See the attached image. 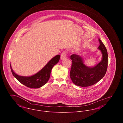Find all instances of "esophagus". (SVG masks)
I'll return each mask as SVG.
<instances>
[{"mask_svg": "<svg viewBox=\"0 0 123 123\" xmlns=\"http://www.w3.org/2000/svg\"><path fill=\"white\" fill-rule=\"evenodd\" d=\"M66 56V52L65 51H64L61 54V59H63L65 58Z\"/></svg>", "mask_w": 123, "mask_h": 123, "instance_id": "obj_1", "label": "esophagus"}]
</instances>
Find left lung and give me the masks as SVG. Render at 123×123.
<instances>
[{
  "instance_id": "1",
  "label": "left lung",
  "mask_w": 123,
  "mask_h": 123,
  "mask_svg": "<svg viewBox=\"0 0 123 123\" xmlns=\"http://www.w3.org/2000/svg\"><path fill=\"white\" fill-rule=\"evenodd\" d=\"M98 48L102 53V60L94 67L89 68L83 64L81 56L72 54L70 59L72 64L70 77L72 81L77 86L88 87L99 82L105 75L108 65V54L105 45L99 39Z\"/></svg>"
}]
</instances>
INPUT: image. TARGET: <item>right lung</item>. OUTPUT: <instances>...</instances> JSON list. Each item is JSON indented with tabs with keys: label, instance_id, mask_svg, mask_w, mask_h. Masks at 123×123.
Wrapping results in <instances>:
<instances>
[{
	"label": "right lung",
	"instance_id": "add662e5",
	"mask_svg": "<svg viewBox=\"0 0 123 123\" xmlns=\"http://www.w3.org/2000/svg\"><path fill=\"white\" fill-rule=\"evenodd\" d=\"M60 58V55L55 56L41 70L32 76L26 77L18 76L13 71L11 65V69L14 76L24 85L30 88H39L45 85L48 81L52 69L53 67L59 62Z\"/></svg>",
	"mask_w": 123,
	"mask_h": 123
}]
</instances>
